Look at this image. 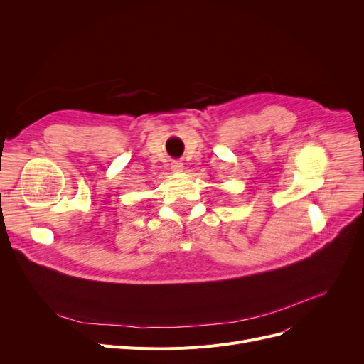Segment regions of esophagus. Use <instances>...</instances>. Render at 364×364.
I'll return each instance as SVG.
<instances>
[{"mask_svg":"<svg viewBox=\"0 0 364 364\" xmlns=\"http://www.w3.org/2000/svg\"><path fill=\"white\" fill-rule=\"evenodd\" d=\"M183 166H184V164L181 161H174V162H172V165H171V169L174 171V172H181Z\"/></svg>","mask_w":364,"mask_h":364,"instance_id":"esophagus-1","label":"esophagus"}]
</instances>
